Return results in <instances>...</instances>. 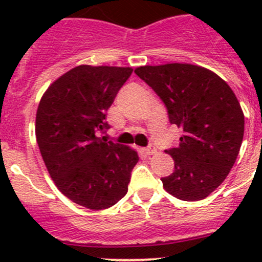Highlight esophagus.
Returning a JSON list of instances; mask_svg holds the SVG:
<instances>
[{"label": "esophagus", "mask_w": 262, "mask_h": 262, "mask_svg": "<svg viewBox=\"0 0 262 262\" xmlns=\"http://www.w3.org/2000/svg\"><path fill=\"white\" fill-rule=\"evenodd\" d=\"M143 152L148 156H152V155H155L157 150H156V148H153V147H148V148H143Z\"/></svg>", "instance_id": "34e87169"}]
</instances>
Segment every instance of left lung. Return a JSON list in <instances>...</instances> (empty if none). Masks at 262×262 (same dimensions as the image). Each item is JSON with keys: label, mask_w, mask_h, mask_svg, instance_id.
Wrapping results in <instances>:
<instances>
[{"label": "left lung", "mask_w": 262, "mask_h": 262, "mask_svg": "<svg viewBox=\"0 0 262 262\" xmlns=\"http://www.w3.org/2000/svg\"><path fill=\"white\" fill-rule=\"evenodd\" d=\"M134 72L182 130L179 146L165 150L175 170L161 179L163 189L185 202L205 199L226 180L241 148L245 115L236 95L213 71L190 63L142 66Z\"/></svg>", "instance_id": "8db88e82"}]
</instances>
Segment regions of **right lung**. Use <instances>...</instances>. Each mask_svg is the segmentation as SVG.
Listing matches in <instances>:
<instances>
[{
    "label": "right lung",
    "instance_id": "right-lung-1",
    "mask_svg": "<svg viewBox=\"0 0 262 262\" xmlns=\"http://www.w3.org/2000/svg\"><path fill=\"white\" fill-rule=\"evenodd\" d=\"M132 67L81 64L63 73L39 102L35 136L55 186L76 204L92 210L113 207L128 192L138 153L106 142V112Z\"/></svg>",
    "mask_w": 262,
    "mask_h": 262
}]
</instances>
